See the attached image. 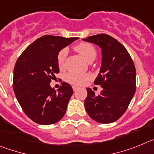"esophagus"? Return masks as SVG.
<instances>
[{"mask_svg": "<svg viewBox=\"0 0 154 154\" xmlns=\"http://www.w3.org/2000/svg\"><path fill=\"white\" fill-rule=\"evenodd\" d=\"M77 89H78V88H77V87H75V86H73V91L75 92V91H77Z\"/></svg>", "mask_w": 154, "mask_h": 154, "instance_id": "34e87169", "label": "esophagus"}]
</instances>
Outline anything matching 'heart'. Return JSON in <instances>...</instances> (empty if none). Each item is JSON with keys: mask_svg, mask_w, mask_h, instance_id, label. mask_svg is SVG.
Wrapping results in <instances>:
<instances>
[{"mask_svg": "<svg viewBox=\"0 0 154 154\" xmlns=\"http://www.w3.org/2000/svg\"><path fill=\"white\" fill-rule=\"evenodd\" d=\"M73 48L88 62H91L92 60H94L97 55V51L94 46L89 42H81L74 45ZM66 55H67V49L66 48H63L60 50L57 54V66L60 69H63L66 66ZM89 78H90V76L87 73H68L64 77V80L70 85L81 86Z\"/></svg>", "mask_w": 154, "mask_h": 154, "instance_id": "b5f03b06", "label": "heart"}]
</instances>
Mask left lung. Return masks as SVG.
Listing matches in <instances>:
<instances>
[{"label": "left lung", "instance_id": "8db88e82", "mask_svg": "<svg viewBox=\"0 0 154 154\" xmlns=\"http://www.w3.org/2000/svg\"><path fill=\"white\" fill-rule=\"evenodd\" d=\"M99 45L102 53L100 73L94 84L103 90L98 95L87 88L85 107L94 121L114 122L125 113L136 91V68L133 59L124 45L106 34L84 38Z\"/></svg>", "mask_w": 154, "mask_h": 154}]
</instances>
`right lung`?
Listing matches in <instances>:
<instances>
[{
	"mask_svg": "<svg viewBox=\"0 0 154 154\" xmlns=\"http://www.w3.org/2000/svg\"><path fill=\"white\" fill-rule=\"evenodd\" d=\"M77 37L64 38L45 35L22 52L14 68L13 89L25 115L40 125H52L66 113L73 91L61 83L57 91L49 83L59 73L57 54Z\"/></svg>",
	"mask_w": 154,
	"mask_h": 154,
	"instance_id": "right-lung-1",
	"label": "right lung"
}]
</instances>
